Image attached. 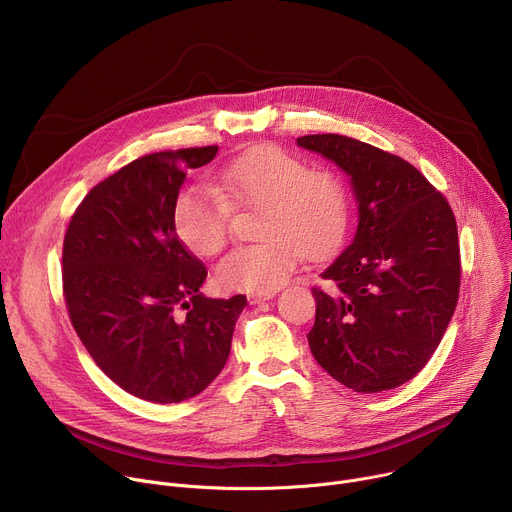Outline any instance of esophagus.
Wrapping results in <instances>:
<instances>
[{"instance_id":"obj_1","label":"esophagus","mask_w":512,"mask_h":512,"mask_svg":"<svg viewBox=\"0 0 512 512\" xmlns=\"http://www.w3.org/2000/svg\"><path fill=\"white\" fill-rule=\"evenodd\" d=\"M271 298H273V291H269V294H249V296H247V300H249L251 306H257V304L267 302V300H271Z\"/></svg>"}]
</instances>
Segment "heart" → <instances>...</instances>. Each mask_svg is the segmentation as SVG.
Segmentation results:
<instances>
[{
    "mask_svg": "<svg viewBox=\"0 0 512 512\" xmlns=\"http://www.w3.org/2000/svg\"><path fill=\"white\" fill-rule=\"evenodd\" d=\"M212 190H184L172 212L176 237L200 257L225 247L231 208L261 206V241L233 249L214 267V283L223 291L269 294L294 273L302 253L322 257L332 251L348 223L342 178L328 168H310L275 143L243 152L214 176Z\"/></svg>",
    "mask_w": 512,
    "mask_h": 512,
    "instance_id": "1",
    "label": "heart"
}]
</instances>
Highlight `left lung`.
<instances>
[{
    "label": "left lung",
    "mask_w": 512,
    "mask_h": 512,
    "mask_svg": "<svg viewBox=\"0 0 512 512\" xmlns=\"http://www.w3.org/2000/svg\"><path fill=\"white\" fill-rule=\"evenodd\" d=\"M298 145L340 166L358 200L352 243L314 285L308 342L320 367L356 393L413 379L458 306L462 261L446 196L407 160L338 133Z\"/></svg>",
    "instance_id": "8db88e82"
}]
</instances>
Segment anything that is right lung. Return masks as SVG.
I'll return each mask as SVG.
<instances>
[{"instance_id":"right-lung-1","label":"right lung","mask_w":512,"mask_h":512,"mask_svg":"<svg viewBox=\"0 0 512 512\" xmlns=\"http://www.w3.org/2000/svg\"><path fill=\"white\" fill-rule=\"evenodd\" d=\"M218 145L141 156L77 206L62 245V294L72 328L123 391L180 403L223 371L245 296L200 294L206 267L176 237L172 212L188 170Z\"/></svg>"}]
</instances>
